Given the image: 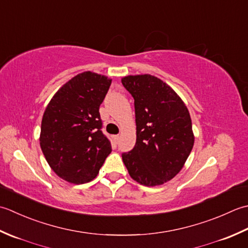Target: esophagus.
Masks as SVG:
<instances>
[{
	"instance_id": "esophagus-1",
	"label": "esophagus",
	"mask_w": 248,
	"mask_h": 248,
	"mask_svg": "<svg viewBox=\"0 0 248 248\" xmlns=\"http://www.w3.org/2000/svg\"><path fill=\"white\" fill-rule=\"evenodd\" d=\"M119 139H120V136H119V135H114V136H112V140H113V142H114L115 144L118 143Z\"/></svg>"
}]
</instances>
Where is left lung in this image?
I'll return each mask as SVG.
<instances>
[{
	"mask_svg": "<svg viewBox=\"0 0 248 248\" xmlns=\"http://www.w3.org/2000/svg\"><path fill=\"white\" fill-rule=\"evenodd\" d=\"M122 84L135 100L137 139L122 153L129 175L145 186L173 179L194 146L191 120L183 100L168 84L151 75L127 76Z\"/></svg>",
	"mask_w": 248,
	"mask_h": 248,
	"instance_id": "obj_1",
	"label": "left lung"
}]
</instances>
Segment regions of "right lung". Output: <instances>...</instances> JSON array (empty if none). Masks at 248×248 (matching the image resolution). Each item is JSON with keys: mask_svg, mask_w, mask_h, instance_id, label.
<instances>
[{"mask_svg": "<svg viewBox=\"0 0 248 248\" xmlns=\"http://www.w3.org/2000/svg\"><path fill=\"white\" fill-rule=\"evenodd\" d=\"M110 84L106 76L81 73L54 94L45 110L40 148L51 169L69 183L95 179L112 151L99 114Z\"/></svg>", "mask_w": 248, "mask_h": 248, "instance_id": "obj_1", "label": "right lung"}]
</instances>
